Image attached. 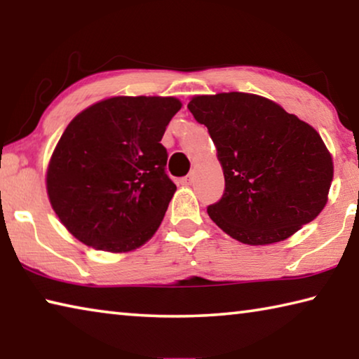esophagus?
Listing matches in <instances>:
<instances>
[{"label": "esophagus", "instance_id": "esophagus-1", "mask_svg": "<svg viewBox=\"0 0 359 359\" xmlns=\"http://www.w3.org/2000/svg\"><path fill=\"white\" fill-rule=\"evenodd\" d=\"M182 185H191L193 184V175H187V177H184L180 180Z\"/></svg>", "mask_w": 359, "mask_h": 359}]
</instances>
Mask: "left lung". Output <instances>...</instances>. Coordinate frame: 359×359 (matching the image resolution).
<instances>
[{"label":"left lung","instance_id":"1","mask_svg":"<svg viewBox=\"0 0 359 359\" xmlns=\"http://www.w3.org/2000/svg\"><path fill=\"white\" fill-rule=\"evenodd\" d=\"M188 109L217 147L224 193L208 214L231 238L274 244L323 210L334 166L311 125L252 93L193 96Z\"/></svg>","mask_w":359,"mask_h":359}]
</instances>
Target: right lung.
<instances>
[{
	"instance_id": "1",
	"label": "right lung",
	"mask_w": 359,
	"mask_h": 359,
	"mask_svg": "<svg viewBox=\"0 0 359 359\" xmlns=\"http://www.w3.org/2000/svg\"><path fill=\"white\" fill-rule=\"evenodd\" d=\"M174 96H114L66 126L47 168V194L65 228L96 250L121 253L156 233L177 187L161 137Z\"/></svg>"
}]
</instances>
